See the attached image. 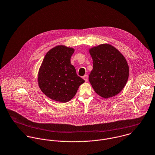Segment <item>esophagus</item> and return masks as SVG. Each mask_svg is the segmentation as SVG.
I'll use <instances>...</instances> for the list:
<instances>
[{
    "mask_svg": "<svg viewBox=\"0 0 155 155\" xmlns=\"http://www.w3.org/2000/svg\"><path fill=\"white\" fill-rule=\"evenodd\" d=\"M83 79L85 80V82H88V76L87 74H85L83 76Z\"/></svg>",
    "mask_w": 155,
    "mask_h": 155,
    "instance_id": "obj_1",
    "label": "esophagus"
}]
</instances>
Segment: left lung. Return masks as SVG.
Wrapping results in <instances>:
<instances>
[{
	"mask_svg": "<svg viewBox=\"0 0 155 155\" xmlns=\"http://www.w3.org/2000/svg\"><path fill=\"white\" fill-rule=\"evenodd\" d=\"M89 51L93 61L89 81L95 92L104 98L118 94L129 76V66L124 56L107 44L92 47Z\"/></svg>",
	"mask_w": 155,
	"mask_h": 155,
	"instance_id": "obj_1",
	"label": "left lung"
}]
</instances>
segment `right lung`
<instances>
[{
  "label": "right lung",
  "mask_w": 155,
  "mask_h": 155,
  "mask_svg": "<svg viewBox=\"0 0 155 155\" xmlns=\"http://www.w3.org/2000/svg\"><path fill=\"white\" fill-rule=\"evenodd\" d=\"M74 49L58 45L45 55L38 73V84L42 92L49 98L66 103L76 95L85 81L76 74L70 58Z\"/></svg>",
  "instance_id": "obj_1"
}]
</instances>
